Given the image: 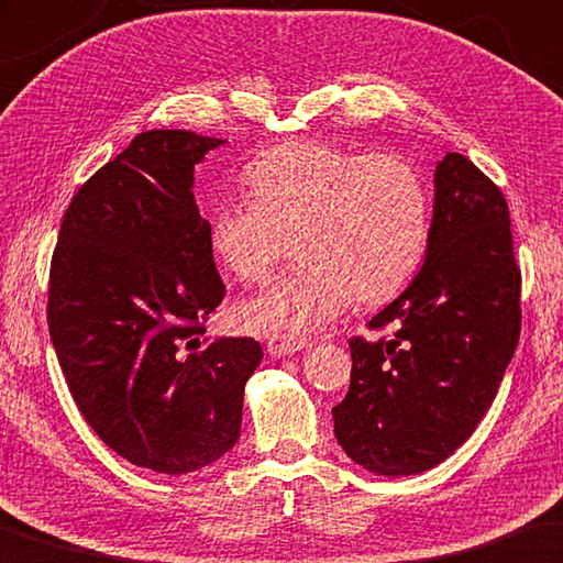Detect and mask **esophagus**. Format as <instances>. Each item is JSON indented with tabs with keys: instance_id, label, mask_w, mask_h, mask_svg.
Returning <instances> with one entry per match:
<instances>
[{
	"instance_id": "34e87169",
	"label": "esophagus",
	"mask_w": 563,
	"mask_h": 563,
	"mask_svg": "<svg viewBox=\"0 0 563 563\" xmlns=\"http://www.w3.org/2000/svg\"><path fill=\"white\" fill-rule=\"evenodd\" d=\"M314 344L307 342V339H294V336H284V334H272L269 342H266V352L272 356H291L297 352H307Z\"/></svg>"
}]
</instances>
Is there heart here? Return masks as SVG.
Masks as SVG:
<instances>
[{
  "label": "heart",
  "mask_w": 563,
  "mask_h": 563,
  "mask_svg": "<svg viewBox=\"0 0 563 563\" xmlns=\"http://www.w3.org/2000/svg\"><path fill=\"white\" fill-rule=\"evenodd\" d=\"M246 199H221L209 239L239 282L269 279L294 236L301 262L236 307L246 331L307 336L349 303L389 301L417 274L429 244V189L396 154H358L324 142H287L244 174Z\"/></svg>",
  "instance_id": "b5f03b06"
}]
</instances>
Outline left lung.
<instances>
[{"label": "left lung", "mask_w": 563, "mask_h": 563, "mask_svg": "<svg viewBox=\"0 0 563 563\" xmlns=\"http://www.w3.org/2000/svg\"><path fill=\"white\" fill-rule=\"evenodd\" d=\"M521 272L499 187L449 152L434 172L427 260L354 336L352 384L336 404L334 434L354 464L411 476L449 459L492 407L521 329Z\"/></svg>", "instance_id": "8db88e82"}]
</instances>
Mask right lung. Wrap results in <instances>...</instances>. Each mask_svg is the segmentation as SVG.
Listing matches in <instances>:
<instances>
[{"mask_svg":"<svg viewBox=\"0 0 563 563\" xmlns=\"http://www.w3.org/2000/svg\"><path fill=\"white\" fill-rule=\"evenodd\" d=\"M227 140L136 134L74 195L49 272V336L97 437L134 466L189 474L236 444L260 342H199L224 299L195 167Z\"/></svg>","mask_w":563,"mask_h":563,"instance_id":"add662e5","label":"right lung"}]
</instances>
